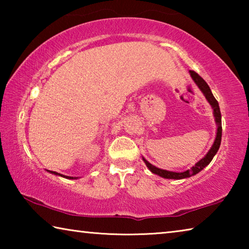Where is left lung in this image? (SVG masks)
Returning <instances> with one entry per match:
<instances>
[{"label":"left lung","instance_id":"obj_1","mask_svg":"<svg viewBox=\"0 0 249 249\" xmlns=\"http://www.w3.org/2000/svg\"><path fill=\"white\" fill-rule=\"evenodd\" d=\"M190 75L193 81L196 84L197 87H199V89L202 91V93L204 94L205 99L208 100V102L211 104V107L213 108V114L214 117H215V123L217 125V132H216V137H215V141H214L212 147H211V149L209 150V153L206 154L203 158L201 160H199L195 166H193L191 169L189 170H185L183 172H174V171H168V170H163V169H159V168L155 167L154 165H151L150 162L147 161V160L142 157V160H144L146 166L148 169L153 172L155 175H158L160 177H162V178L165 179H176V180H179V179H184V178H189V177H192L196 174H199V172L204 169V168L209 165V163L212 161V159L215 154L217 153L218 148H220V145H221V140H222V115H221V111H220V107H218V102L216 101V99L214 98V95L212 94V92H211L210 87L208 86V83H206L203 79H202L199 74L195 71L190 70Z\"/></svg>","mask_w":249,"mask_h":249}]
</instances>
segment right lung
I'll list each match as a JSON object with an SVG mask.
<instances>
[{"mask_svg":"<svg viewBox=\"0 0 249 249\" xmlns=\"http://www.w3.org/2000/svg\"><path fill=\"white\" fill-rule=\"evenodd\" d=\"M49 171V170H48ZM50 174H53V175H56V176H60V177H64V178H67V179H77L75 178V177H68V176H64V175H60V174H58V172H56V171H49Z\"/></svg>","mask_w":249,"mask_h":249,"instance_id":"add662e5","label":"right lung"}]
</instances>
